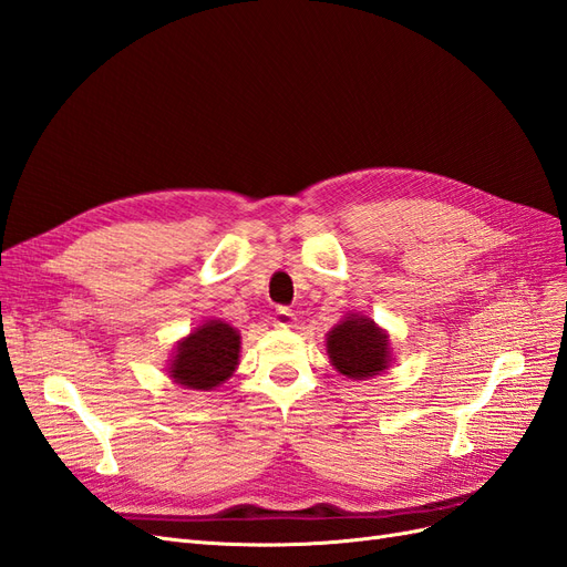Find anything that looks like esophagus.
Wrapping results in <instances>:
<instances>
[{"label": "esophagus", "mask_w": 567, "mask_h": 567, "mask_svg": "<svg viewBox=\"0 0 567 567\" xmlns=\"http://www.w3.org/2000/svg\"><path fill=\"white\" fill-rule=\"evenodd\" d=\"M296 323V315L290 310H277L271 317V326H277V329H293Z\"/></svg>", "instance_id": "esophagus-1"}]
</instances>
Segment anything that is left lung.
<instances>
[{"mask_svg": "<svg viewBox=\"0 0 567 567\" xmlns=\"http://www.w3.org/2000/svg\"><path fill=\"white\" fill-rule=\"evenodd\" d=\"M326 354L350 381H369L394 364L390 333L364 312H348L326 333Z\"/></svg>", "mask_w": 567, "mask_h": 567, "instance_id": "8db88e82", "label": "left lung"}]
</instances>
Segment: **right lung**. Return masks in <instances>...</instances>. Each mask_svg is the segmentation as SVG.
<instances>
[{
  "mask_svg": "<svg viewBox=\"0 0 567 567\" xmlns=\"http://www.w3.org/2000/svg\"><path fill=\"white\" fill-rule=\"evenodd\" d=\"M241 357V333L225 319H203L175 342L167 359V379L184 390L213 392L225 385Z\"/></svg>",
  "mask_w": 567,
  "mask_h": 567,
  "instance_id": "right-lung-1",
  "label": "right lung"
}]
</instances>
